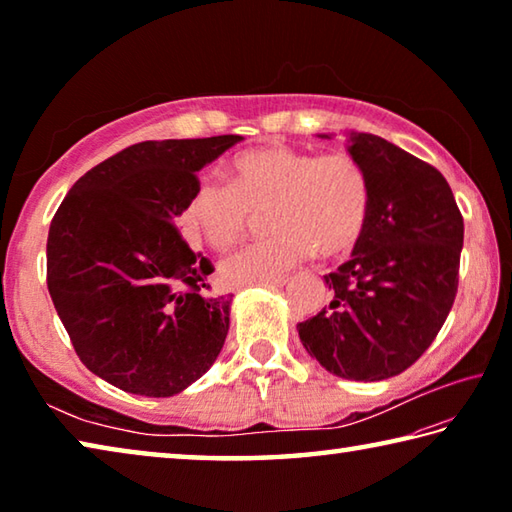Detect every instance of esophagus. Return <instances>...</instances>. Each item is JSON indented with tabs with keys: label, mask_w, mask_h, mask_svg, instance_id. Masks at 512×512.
I'll use <instances>...</instances> for the list:
<instances>
[{
	"label": "esophagus",
	"mask_w": 512,
	"mask_h": 512,
	"mask_svg": "<svg viewBox=\"0 0 512 512\" xmlns=\"http://www.w3.org/2000/svg\"><path fill=\"white\" fill-rule=\"evenodd\" d=\"M289 282V277L284 275V277H277V280H271V282H266L264 287H284V284Z\"/></svg>",
	"instance_id": "1"
}]
</instances>
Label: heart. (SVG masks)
<instances>
[{
  "mask_svg": "<svg viewBox=\"0 0 512 512\" xmlns=\"http://www.w3.org/2000/svg\"><path fill=\"white\" fill-rule=\"evenodd\" d=\"M230 183L201 178L183 210L192 237L228 250L268 212L273 237L241 248L221 264L228 284H266L316 253L350 255L366 235L372 185L350 153H311L284 144L237 153L228 164Z\"/></svg>",
  "mask_w": 512,
  "mask_h": 512,
  "instance_id": "b5f03b06",
  "label": "heart"
}]
</instances>
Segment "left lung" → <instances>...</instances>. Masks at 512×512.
Instances as JSON below:
<instances>
[{"label": "left lung", "instance_id": "8db88e82", "mask_svg": "<svg viewBox=\"0 0 512 512\" xmlns=\"http://www.w3.org/2000/svg\"><path fill=\"white\" fill-rule=\"evenodd\" d=\"M350 142L370 176V221L350 262L325 275L329 307L298 323V334L332 375L381 381L413 366L445 325L458 291L463 216L436 167L384 137L354 133Z\"/></svg>", "mask_w": 512, "mask_h": 512}]
</instances>
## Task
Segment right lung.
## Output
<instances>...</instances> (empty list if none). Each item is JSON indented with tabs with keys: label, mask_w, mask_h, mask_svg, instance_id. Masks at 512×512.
I'll return each instance as SVG.
<instances>
[{
	"label": "right lung",
	"mask_w": 512,
	"mask_h": 512,
	"mask_svg": "<svg viewBox=\"0 0 512 512\" xmlns=\"http://www.w3.org/2000/svg\"><path fill=\"white\" fill-rule=\"evenodd\" d=\"M239 135L140 142L76 180L47 237V289L83 366L126 393L169 397L201 379L230 327L214 266L173 223L196 173Z\"/></svg>",
	"instance_id": "right-lung-1"
}]
</instances>
